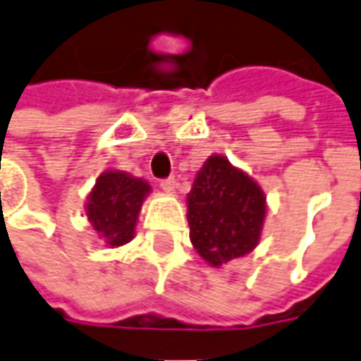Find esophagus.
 Returning a JSON list of instances; mask_svg holds the SVG:
<instances>
[{
  "mask_svg": "<svg viewBox=\"0 0 361 361\" xmlns=\"http://www.w3.org/2000/svg\"><path fill=\"white\" fill-rule=\"evenodd\" d=\"M159 185H161V188H163V190H166V192H173V190L176 188V178L175 176L161 178V180H159Z\"/></svg>",
  "mask_w": 361,
  "mask_h": 361,
  "instance_id": "esophagus-1",
  "label": "esophagus"
}]
</instances>
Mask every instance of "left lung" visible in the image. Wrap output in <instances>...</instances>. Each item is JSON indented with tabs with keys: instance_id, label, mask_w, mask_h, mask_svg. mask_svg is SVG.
Listing matches in <instances>:
<instances>
[{
	"instance_id": "obj_1",
	"label": "left lung",
	"mask_w": 361,
	"mask_h": 361,
	"mask_svg": "<svg viewBox=\"0 0 361 361\" xmlns=\"http://www.w3.org/2000/svg\"><path fill=\"white\" fill-rule=\"evenodd\" d=\"M190 242L208 263L222 265L250 253L259 242L265 196L250 176L214 155L188 192Z\"/></svg>"
}]
</instances>
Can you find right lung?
Returning a JSON list of instances; mask_svg holds the SVG:
<instances>
[{
  "instance_id": "obj_1",
  "label": "right lung",
  "mask_w": 361,
  "mask_h": 361,
  "mask_svg": "<svg viewBox=\"0 0 361 361\" xmlns=\"http://www.w3.org/2000/svg\"><path fill=\"white\" fill-rule=\"evenodd\" d=\"M151 186L133 176L111 171L98 178L88 196L86 214L94 230L106 238L111 247L128 243L135 232L137 214Z\"/></svg>"
}]
</instances>
